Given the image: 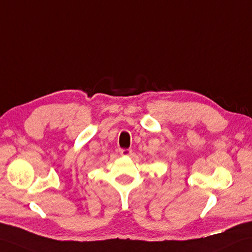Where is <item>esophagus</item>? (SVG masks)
Segmentation results:
<instances>
[{
	"label": "esophagus",
	"mask_w": 252,
	"mask_h": 252,
	"mask_svg": "<svg viewBox=\"0 0 252 252\" xmlns=\"http://www.w3.org/2000/svg\"><path fill=\"white\" fill-rule=\"evenodd\" d=\"M119 153L121 156H130L132 154V149L130 148H121L119 149Z\"/></svg>",
	"instance_id": "obj_1"
}]
</instances>
